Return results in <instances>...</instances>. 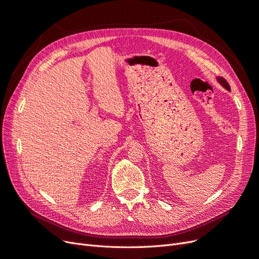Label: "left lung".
Masks as SVG:
<instances>
[{
	"instance_id": "obj_1",
	"label": "left lung",
	"mask_w": 259,
	"mask_h": 259,
	"mask_svg": "<svg viewBox=\"0 0 259 259\" xmlns=\"http://www.w3.org/2000/svg\"><path fill=\"white\" fill-rule=\"evenodd\" d=\"M217 79H218V81L220 82V84H221L225 89H227L229 91H231V87H230L229 82L226 81V79H225V78H223V77H218Z\"/></svg>"
}]
</instances>
